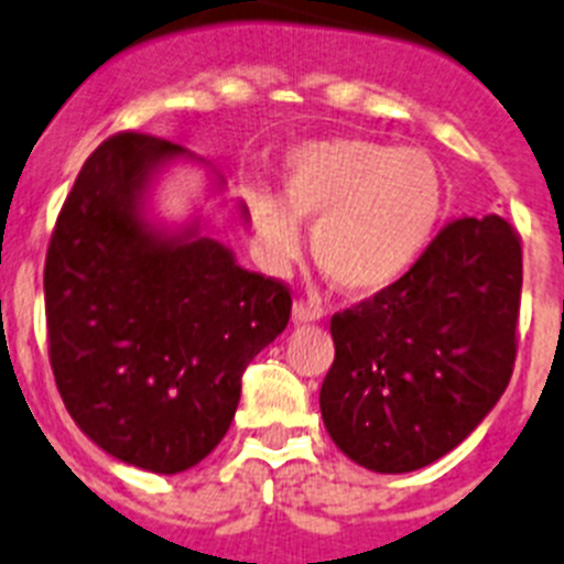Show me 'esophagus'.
<instances>
[{
  "mask_svg": "<svg viewBox=\"0 0 564 564\" xmlns=\"http://www.w3.org/2000/svg\"><path fill=\"white\" fill-rule=\"evenodd\" d=\"M325 316V311L318 305H313V302H293V322L296 325H311V322H318V318Z\"/></svg>",
  "mask_w": 564,
  "mask_h": 564,
  "instance_id": "esophagus-1",
  "label": "esophagus"
}]
</instances>
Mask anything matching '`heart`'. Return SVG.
<instances>
[{"mask_svg":"<svg viewBox=\"0 0 564 564\" xmlns=\"http://www.w3.org/2000/svg\"><path fill=\"white\" fill-rule=\"evenodd\" d=\"M279 181L282 197L242 186L265 262H291L299 220H313V259L347 293L398 282L430 248L446 208V181L430 152L370 138L302 143L285 154Z\"/></svg>","mask_w":564,"mask_h":564,"instance_id":"1","label":"heart"}]
</instances>
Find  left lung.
<instances>
[{
  "label": "left lung",
  "mask_w": 564,
  "mask_h": 564,
  "mask_svg": "<svg viewBox=\"0 0 564 564\" xmlns=\"http://www.w3.org/2000/svg\"><path fill=\"white\" fill-rule=\"evenodd\" d=\"M520 291V237L488 214L452 220L398 282L336 313L318 406L338 449L403 475L460 446L511 381Z\"/></svg>",
  "instance_id": "obj_1"
}]
</instances>
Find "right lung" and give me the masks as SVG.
Instances as JSON below:
<instances>
[{"label": "right lung", "mask_w": 564, "mask_h": 564, "mask_svg": "<svg viewBox=\"0 0 564 564\" xmlns=\"http://www.w3.org/2000/svg\"><path fill=\"white\" fill-rule=\"evenodd\" d=\"M177 161L208 166L152 134L104 141L64 200L44 262L64 406L107 455L154 475L212 455L237 412L239 378L291 318L288 288L237 265L200 214L154 217L158 177ZM223 186L208 169V192Z\"/></svg>", "instance_id": "1"}]
</instances>
